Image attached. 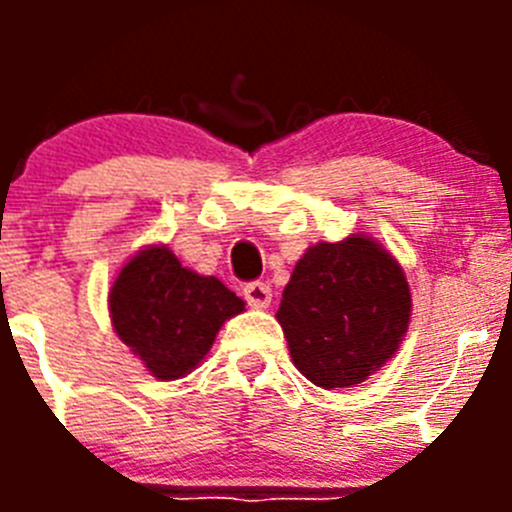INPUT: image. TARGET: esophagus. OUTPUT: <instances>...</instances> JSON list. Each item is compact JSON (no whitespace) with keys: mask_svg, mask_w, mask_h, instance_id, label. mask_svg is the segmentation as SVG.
I'll return each instance as SVG.
<instances>
[{"mask_svg":"<svg viewBox=\"0 0 512 512\" xmlns=\"http://www.w3.org/2000/svg\"><path fill=\"white\" fill-rule=\"evenodd\" d=\"M243 297H246V302L251 307H259V310H264V307H269V302H271V289H269V284H264V282H248L246 287H243Z\"/></svg>","mask_w":512,"mask_h":512,"instance_id":"obj_1","label":"esophagus"}]
</instances>
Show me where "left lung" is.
Segmentation results:
<instances>
[{
	"instance_id": "left-lung-1",
	"label": "left lung",
	"mask_w": 512,
	"mask_h": 512,
	"mask_svg": "<svg viewBox=\"0 0 512 512\" xmlns=\"http://www.w3.org/2000/svg\"><path fill=\"white\" fill-rule=\"evenodd\" d=\"M277 320L292 361L312 384L351 387L400 346L410 287L400 264L366 235L318 243L297 261Z\"/></svg>"
}]
</instances>
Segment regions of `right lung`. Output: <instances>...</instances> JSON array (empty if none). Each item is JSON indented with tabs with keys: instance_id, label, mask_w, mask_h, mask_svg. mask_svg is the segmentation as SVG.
<instances>
[{
	"instance_id": "right-lung-1",
	"label": "right lung",
	"mask_w": 512,
	"mask_h": 512,
	"mask_svg": "<svg viewBox=\"0 0 512 512\" xmlns=\"http://www.w3.org/2000/svg\"><path fill=\"white\" fill-rule=\"evenodd\" d=\"M243 312L220 279L184 269L166 246H151L122 266L110 289L117 336L158 379H179L200 364L217 330Z\"/></svg>"
}]
</instances>
